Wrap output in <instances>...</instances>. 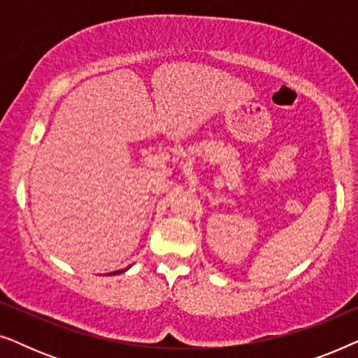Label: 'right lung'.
<instances>
[{"label": "right lung", "mask_w": 358, "mask_h": 358, "mask_svg": "<svg viewBox=\"0 0 358 358\" xmlns=\"http://www.w3.org/2000/svg\"><path fill=\"white\" fill-rule=\"evenodd\" d=\"M127 268H130V267H127ZM127 268H125V271H127ZM120 272H124V271H117V272H112L110 275H117V273H120Z\"/></svg>", "instance_id": "add662e5"}]
</instances>
